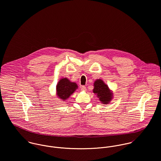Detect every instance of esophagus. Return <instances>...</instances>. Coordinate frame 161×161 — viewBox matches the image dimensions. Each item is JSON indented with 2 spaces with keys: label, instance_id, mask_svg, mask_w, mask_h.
I'll list each match as a JSON object with an SVG mask.
<instances>
[{
  "label": "esophagus",
  "instance_id": "obj_1",
  "mask_svg": "<svg viewBox=\"0 0 161 161\" xmlns=\"http://www.w3.org/2000/svg\"><path fill=\"white\" fill-rule=\"evenodd\" d=\"M81 91H86V86H82L81 87Z\"/></svg>",
  "mask_w": 161,
  "mask_h": 161
}]
</instances>
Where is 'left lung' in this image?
<instances>
[{
	"mask_svg": "<svg viewBox=\"0 0 161 161\" xmlns=\"http://www.w3.org/2000/svg\"><path fill=\"white\" fill-rule=\"evenodd\" d=\"M92 91L103 104H108L113 99L112 91L101 79H97L94 81Z\"/></svg>",
	"mask_w": 161,
	"mask_h": 161,
	"instance_id": "left-lung-1",
	"label": "left lung"
}]
</instances>
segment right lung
<instances>
[{
	"label": "right lung",
	"instance_id": "right-lung-1",
	"mask_svg": "<svg viewBox=\"0 0 161 161\" xmlns=\"http://www.w3.org/2000/svg\"><path fill=\"white\" fill-rule=\"evenodd\" d=\"M77 89L78 85L76 83L72 82L67 78H62L56 86V94L59 99L65 101Z\"/></svg>",
	"mask_w": 161,
	"mask_h": 161
}]
</instances>
